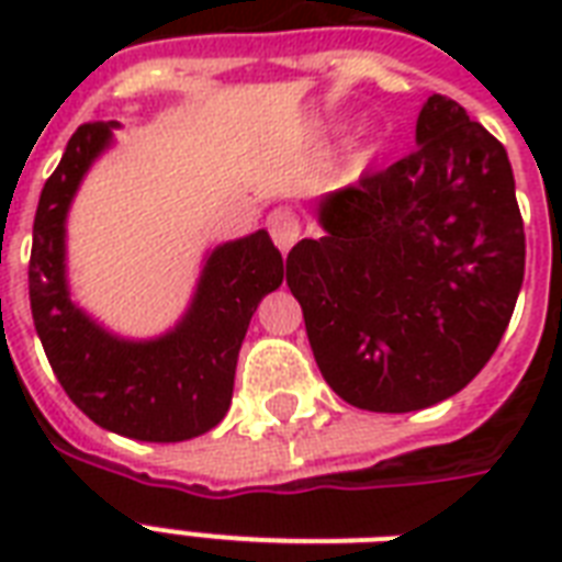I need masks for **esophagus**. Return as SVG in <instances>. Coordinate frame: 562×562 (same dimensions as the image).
I'll list each match as a JSON object with an SVG mask.
<instances>
[{
	"label": "esophagus",
	"mask_w": 562,
	"mask_h": 562,
	"mask_svg": "<svg viewBox=\"0 0 562 562\" xmlns=\"http://www.w3.org/2000/svg\"><path fill=\"white\" fill-rule=\"evenodd\" d=\"M268 229H271L273 245L280 247L282 254H289L300 238V218L291 210H273L268 215Z\"/></svg>",
	"instance_id": "34e87169"
}]
</instances>
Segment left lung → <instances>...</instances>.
<instances>
[{"mask_svg": "<svg viewBox=\"0 0 562 562\" xmlns=\"http://www.w3.org/2000/svg\"><path fill=\"white\" fill-rule=\"evenodd\" d=\"M324 236L285 259L326 384L405 414L479 375L525 277V227L505 145L449 95L417 119V148L321 201Z\"/></svg>", "mask_w": 562, "mask_h": 562, "instance_id": "1", "label": "left lung"}]
</instances>
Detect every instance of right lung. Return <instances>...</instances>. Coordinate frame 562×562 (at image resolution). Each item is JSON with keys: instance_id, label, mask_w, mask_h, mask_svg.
Here are the masks:
<instances>
[{"instance_id": "add662e5", "label": "right lung", "mask_w": 562, "mask_h": 562, "mask_svg": "<svg viewBox=\"0 0 562 562\" xmlns=\"http://www.w3.org/2000/svg\"><path fill=\"white\" fill-rule=\"evenodd\" d=\"M116 122H83L40 192L29 262V300L46 359L66 396L108 431L178 443L210 431L233 400L236 361L259 300L280 289L282 256L271 236L221 245L206 259L189 315L157 341H119L66 291L64 221L83 171Z\"/></svg>"}]
</instances>
